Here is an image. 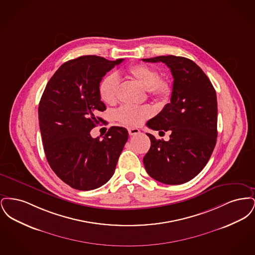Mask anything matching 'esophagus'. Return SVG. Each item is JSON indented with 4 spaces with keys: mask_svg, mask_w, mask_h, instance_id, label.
Masks as SVG:
<instances>
[{
    "mask_svg": "<svg viewBox=\"0 0 255 255\" xmlns=\"http://www.w3.org/2000/svg\"><path fill=\"white\" fill-rule=\"evenodd\" d=\"M128 132H129L130 135H135V134L139 133V130L137 128H129Z\"/></svg>",
    "mask_w": 255,
    "mask_h": 255,
    "instance_id": "obj_1",
    "label": "esophagus"
}]
</instances>
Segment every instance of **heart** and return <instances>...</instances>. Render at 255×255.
Segmentation results:
<instances>
[{"label": "heart", "instance_id": "b5f03b06", "mask_svg": "<svg viewBox=\"0 0 255 255\" xmlns=\"http://www.w3.org/2000/svg\"><path fill=\"white\" fill-rule=\"evenodd\" d=\"M128 74L138 83L145 87L149 96L158 101H167L172 95V84L168 79L159 77L158 71L149 65L135 64L127 70ZM120 77L116 73H109L102 78L98 86L100 98L107 104H114L118 100ZM153 115L149 105H124L116 112L119 122L128 126H139Z\"/></svg>", "mask_w": 255, "mask_h": 255}]
</instances>
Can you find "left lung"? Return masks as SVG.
Instances as JSON below:
<instances>
[{
  "mask_svg": "<svg viewBox=\"0 0 255 255\" xmlns=\"http://www.w3.org/2000/svg\"><path fill=\"white\" fill-rule=\"evenodd\" d=\"M144 62L164 63L173 75L170 103L147 126L171 131L170 139L147 133L151 147L143 163L154 180L182 184L195 178L211 157L217 138V97L210 80L193 61L181 56H157Z\"/></svg>",
  "mask_w": 255,
  "mask_h": 255,
  "instance_id": "1",
  "label": "left lung"
}]
</instances>
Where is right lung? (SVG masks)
<instances>
[{"label": "right lung", "instance_id": "right-lung-1", "mask_svg": "<svg viewBox=\"0 0 255 255\" xmlns=\"http://www.w3.org/2000/svg\"><path fill=\"white\" fill-rule=\"evenodd\" d=\"M123 59L84 55L64 63L49 79L41 97L38 118L46 158L65 183L78 190L102 186L114 175L128 139V131L111 127L102 139L91 130L106 110L98 86Z\"/></svg>", "mask_w": 255, "mask_h": 255}]
</instances>
